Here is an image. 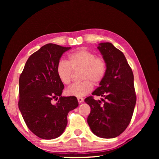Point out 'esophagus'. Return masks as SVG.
Instances as JSON below:
<instances>
[{
    "instance_id": "esophagus-1",
    "label": "esophagus",
    "mask_w": 159,
    "mask_h": 159,
    "mask_svg": "<svg viewBox=\"0 0 159 159\" xmlns=\"http://www.w3.org/2000/svg\"><path fill=\"white\" fill-rule=\"evenodd\" d=\"M78 102H79L80 103H82V102H84V98H78Z\"/></svg>"
}]
</instances>
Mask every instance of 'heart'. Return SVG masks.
I'll use <instances>...</instances> for the list:
<instances>
[{
	"instance_id": "heart-1",
	"label": "heart",
	"mask_w": 159,
	"mask_h": 159,
	"mask_svg": "<svg viewBox=\"0 0 159 159\" xmlns=\"http://www.w3.org/2000/svg\"><path fill=\"white\" fill-rule=\"evenodd\" d=\"M69 61L61 60L57 66V74L63 84L71 83L73 70L82 69L81 78L84 81L74 84L67 90V93L78 98L84 97L103 79L106 72V63L103 58L97 57L94 53L85 49H80L68 56Z\"/></svg>"
}]
</instances>
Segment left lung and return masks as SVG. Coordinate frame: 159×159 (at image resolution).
<instances>
[{"mask_svg": "<svg viewBox=\"0 0 159 159\" xmlns=\"http://www.w3.org/2000/svg\"><path fill=\"white\" fill-rule=\"evenodd\" d=\"M98 49L106 63V72L92 95L106 100L102 99V103L93 96L85 99L91 108L88 123L96 136L115 138L126 129L133 116L136 103L134 76L123 53L111 43H100Z\"/></svg>", "mask_w": 159, "mask_h": 159, "instance_id": "8db88e82", "label": "left lung"}]
</instances>
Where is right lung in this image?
Segmentation results:
<instances>
[{"instance_id":"obj_1","label":"right lung","mask_w":159,"mask_h":159,"mask_svg":"<svg viewBox=\"0 0 159 159\" xmlns=\"http://www.w3.org/2000/svg\"><path fill=\"white\" fill-rule=\"evenodd\" d=\"M70 48L43 46L29 57L19 78V110L28 129L43 139L60 137L68 113L78 106L75 96H61L64 85L57 74L60 57ZM52 99L58 100L56 104Z\"/></svg>"}]
</instances>
